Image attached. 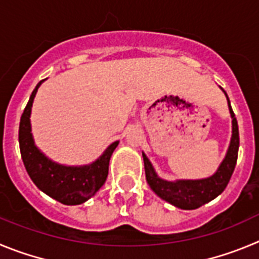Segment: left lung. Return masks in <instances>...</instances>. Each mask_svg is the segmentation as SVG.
<instances>
[{
	"label": "left lung",
	"instance_id": "8db88e82",
	"mask_svg": "<svg viewBox=\"0 0 259 259\" xmlns=\"http://www.w3.org/2000/svg\"><path fill=\"white\" fill-rule=\"evenodd\" d=\"M226 97H227V94H226ZM228 107H230V113H231L232 117L231 143L228 147L225 160L214 176L205 179H197V181H164V179L158 178L150 160L143 153L146 179L150 187L152 188V191L158 197H161L162 200L170 202L177 208L192 210V209H197L201 205L211 201L225 191L228 182L231 179L235 166H236L237 152H239V126H237V120L235 117L230 101H228Z\"/></svg>",
	"mask_w": 259,
	"mask_h": 259
}]
</instances>
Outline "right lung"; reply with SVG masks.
<instances>
[{
    "instance_id": "obj_1",
    "label": "right lung",
    "mask_w": 259,
    "mask_h": 259,
    "mask_svg": "<svg viewBox=\"0 0 259 259\" xmlns=\"http://www.w3.org/2000/svg\"><path fill=\"white\" fill-rule=\"evenodd\" d=\"M41 81L32 92L19 125V147L23 162L34 185L39 190L64 205H78L95 195L108 176L109 158L117 147L115 142L97 161L85 166H63L49 160L34 146L31 133V108Z\"/></svg>"
}]
</instances>
